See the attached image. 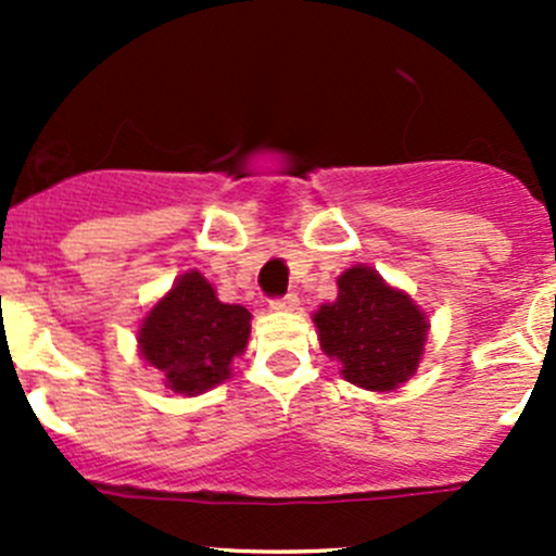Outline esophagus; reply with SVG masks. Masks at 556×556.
Masks as SVG:
<instances>
[{
  "label": "esophagus",
  "instance_id": "obj_1",
  "mask_svg": "<svg viewBox=\"0 0 556 556\" xmlns=\"http://www.w3.org/2000/svg\"><path fill=\"white\" fill-rule=\"evenodd\" d=\"M299 309V295H285V299L271 301V312H295Z\"/></svg>",
  "mask_w": 556,
  "mask_h": 556
}]
</instances>
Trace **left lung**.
I'll return each instance as SVG.
<instances>
[{
	"label": "left lung",
	"mask_w": 556,
	"mask_h": 556,
	"mask_svg": "<svg viewBox=\"0 0 556 556\" xmlns=\"http://www.w3.org/2000/svg\"><path fill=\"white\" fill-rule=\"evenodd\" d=\"M336 285V299L312 314L319 350L339 363L346 382L363 390L390 392L406 384L422 363L428 312L366 263L341 271Z\"/></svg>",
	"instance_id": "obj_1"
}]
</instances>
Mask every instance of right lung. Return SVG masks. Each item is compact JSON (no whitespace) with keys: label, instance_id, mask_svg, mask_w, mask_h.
<instances>
[{"label":"right lung","instance_id":"add662e5","mask_svg":"<svg viewBox=\"0 0 556 556\" xmlns=\"http://www.w3.org/2000/svg\"><path fill=\"white\" fill-rule=\"evenodd\" d=\"M250 319L244 306L223 304L210 279L190 268L139 319V357L159 368L166 390L201 395L231 379V363L250 341Z\"/></svg>","mask_w":556,"mask_h":556}]
</instances>
